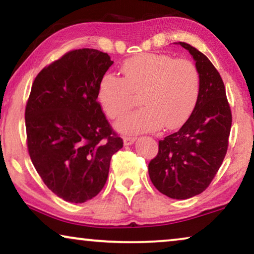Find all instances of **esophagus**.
<instances>
[{
    "label": "esophagus",
    "instance_id": "obj_1",
    "mask_svg": "<svg viewBox=\"0 0 254 254\" xmlns=\"http://www.w3.org/2000/svg\"><path fill=\"white\" fill-rule=\"evenodd\" d=\"M135 140H136V137H134V136H125L124 137V143H125V145L133 144Z\"/></svg>",
    "mask_w": 254,
    "mask_h": 254
}]
</instances>
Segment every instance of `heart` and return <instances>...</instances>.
I'll return each mask as SVG.
<instances>
[{
	"label": "heart",
	"instance_id": "b5f03b06",
	"mask_svg": "<svg viewBox=\"0 0 254 254\" xmlns=\"http://www.w3.org/2000/svg\"><path fill=\"white\" fill-rule=\"evenodd\" d=\"M123 78L105 74L98 85V100L111 119L128 112L140 95L144 107L121 118L124 133L175 129L192 116L199 102L201 76L192 61L166 54L143 53L121 67Z\"/></svg>",
	"mask_w": 254,
	"mask_h": 254
}]
</instances>
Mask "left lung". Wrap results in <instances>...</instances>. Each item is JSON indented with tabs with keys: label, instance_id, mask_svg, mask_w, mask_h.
Listing matches in <instances>:
<instances>
[{
	"label": "left lung",
	"instance_id": "left-lung-1",
	"mask_svg": "<svg viewBox=\"0 0 254 254\" xmlns=\"http://www.w3.org/2000/svg\"><path fill=\"white\" fill-rule=\"evenodd\" d=\"M179 45L190 52L199 69V102L178 131L158 141V152L148 171L159 192L184 200L202 193L216 176L228 150L232 114L220 72L196 48Z\"/></svg>",
	"mask_w": 254,
	"mask_h": 254
}]
</instances>
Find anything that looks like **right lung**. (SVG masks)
<instances>
[{"instance_id": "add662e5", "label": "right lung", "mask_w": 254, "mask_h": 254, "mask_svg": "<svg viewBox=\"0 0 254 254\" xmlns=\"http://www.w3.org/2000/svg\"><path fill=\"white\" fill-rule=\"evenodd\" d=\"M113 61L92 48L68 52L37 75L25 107L26 144L45 185L68 202L95 197L124 141L98 98Z\"/></svg>"}]
</instances>
